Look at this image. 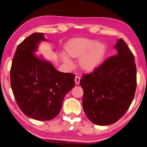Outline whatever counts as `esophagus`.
<instances>
[{
	"label": "esophagus",
	"mask_w": 147,
	"mask_h": 147,
	"mask_svg": "<svg viewBox=\"0 0 147 147\" xmlns=\"http://www.w3.org/2000/svg\"><path fill=\"white\" fill-rule=\"evenodd\" d=\"M80 79L81 78L78 76H76V78H75V83L76 84H79V82H80Z\"/></svg>",
	"instance_id": "esophagus-1"
}]
</instances>
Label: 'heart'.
Segmentation results:
<instances>
[{"mask_svg": "<svg viewBox=\"0 0 147 147\" xmlns=\"http://www.w3.org/2000/svg\"><path fill=\"white\" fill-rule=\"evenodd\" d=\"M65 50L71 57H79L83 55L79 60L81 68L86 70H91L102 61L106 47L103 44L98 43L96 40L86 38H75L68 41ZM63 60L68 64H71L70 59L66 55L63 56Z\"/></svg>", "mask_w": 147, "mask_h": 147, "instance_id": "1", "label": "heart"}]
</instances>
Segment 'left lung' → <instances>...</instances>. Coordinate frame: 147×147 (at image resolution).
<instances>
[{
    "instance_id": "obj_1",
    "label": "left lung",
    "mask_w": 147,
    "mask_h": 147,
    "mask_svg": "<svg viewBox=\"0 0 147 147\" xmlns=\"http://www.w3.org/2000/svg\"><path fill=\"white\" fill-rule=\"evenodd\" d=\"M114 48L115 55L107 59L93 72L83 74V107L87 117L97 125L117 122L129 109L137 85L134 56L123 38Z\"/></svg>"
}]
</instances>
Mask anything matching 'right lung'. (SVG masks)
Listing matches in <instances>:
<instances>
[{
    "mask_svg": "<svg viewBox=\"0 0 147 147\" xmlns=\"http://www.w3.org/2000/svg\"><path fill=\"white\" fill-rule=\"evenodd\" d=\"M42 33H34L18 45L10 69V81L19 109L38 121L53 119L60 112L65 95L75 86V75L57 70L35 55Z\"/></svg>",
    "mask_w": 147,
    "mask_h": 147,
    "instance_id": "right-lung-1",
    "label": "right lung"
}]
</instances>
